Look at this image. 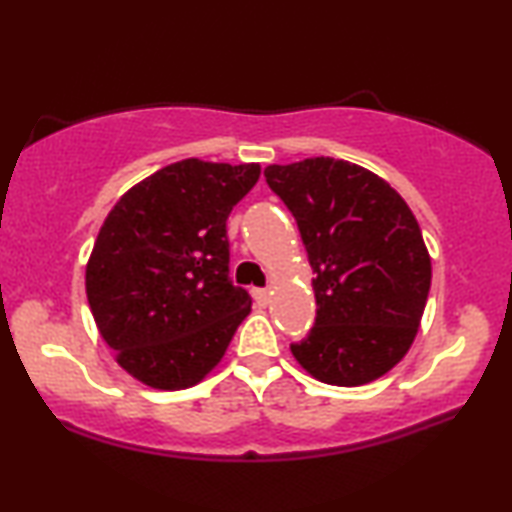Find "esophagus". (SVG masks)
<instances>
[{
    "label": "esophagus",
    "instance_id": "esophagus-1",
    "mask_svg": "<svg viewBox=\"0 0 512 512\" xmlns=\"http://www.w3.org/2000/svg\"><path fill=\"white\" fill-rule=\"evenodd\" d=\"M251 296H254L258 305H268L270 303V291L268 289H254V291H251Z\"/></svg>",
    "mask_w": 512,
    "mask_h": 512
}]
</instances>
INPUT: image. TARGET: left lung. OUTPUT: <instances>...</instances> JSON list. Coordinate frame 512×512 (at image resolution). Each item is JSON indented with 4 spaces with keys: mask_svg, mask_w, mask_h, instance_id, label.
Segmentation results:
<instances>
[{
    "mask_svg": "<svg viewBox=\"0 0 512 512\" xmlns=\"http://www.w3.org/2000/svg\"><path fill=\"white\" fill-rule=\"evenodd\" d=\"M265 181L298 223L317 319L293 342L319 382L359 387L408 354L431 289V256L405 200L366 167L335 158L268 165Z\"/></svg>",
    "mask_w": 512,
    "mask_h": 512,
    "instance_id": "obj_1",
    "label": "left lung"
}]
</instances>
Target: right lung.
<instances>
[{
    "instance_id": "obj_1",
    "label": "right lung",
    "mask_w": 512,
    "mask_h": 512,
    "mask_svg": "<svg viewBox=\"0 0 512 512\" xmlns=\"http://www.w3.org/2000/svg\"><path fill=\"white\" fill-rule=\"evenodd\" d=\"M258 177V163L186 158L132 186L104 219L88 305L118 366L146 387L205 380L251 312L228 277L226 221Z\"/></svg>"
}]
</instances>
